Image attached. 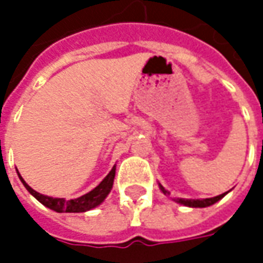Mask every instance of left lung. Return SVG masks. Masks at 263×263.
Returning a JSON list of instances; mask_svg holds the SVG:
<instances>
[{
	"label": "left lung",
	"mask_w": 263,
	"mask_h": 263,
	"mask_svg": "<svg viewBox=\"0 0 263 263\" xmlns=\"http://www.w3.org/2000/svg\"><path fill=\"white\" fill-rule=\"evenodd\" d=\"M159 189L163 192V194H171L167 190H166L162 184H159ZM227 193L224 194H220V196H215V197H211V198H197V200H193V198H177L176 201L177 203L183 204V205H187V207H209V205H213L214 203H217L218 200L224 197Z\"/></svg>",
	"instance_id": "obj_1"
}]
</instances>
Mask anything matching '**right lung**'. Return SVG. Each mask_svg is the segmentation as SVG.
<instances>
[{"label":"right lung","instance_id":"add662e5","mask_svg":"<svg viewBox=\"0 0 263 263\" xmlns=\"http://www.w3.org/2000/svg\"><path fill=\"white\" fill-rule=\"evenodd\" d=\"M21 182L24 183V186L26 187V190L36 198L37 201H41L43 205H46L48 209L53 210L56 213H84V211H88V210L97 207L100 204L103 203L105 197L108 196V193L112 189V184H114V177H115V166L111 169L107 176L104 177V180L97 187H94L91 192H88L84 196L81 197L73 198V200H65V198H56V197H49V196H45V194H41L35 192L31 186H28V183L22 179L20 173Z\"/></svg>","mask_w":263,"mask_h":263}]
</instances>
